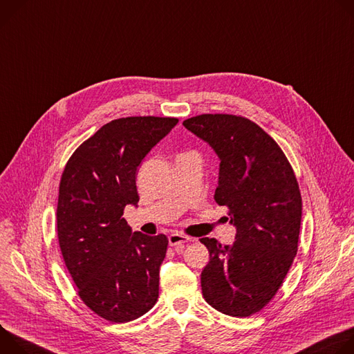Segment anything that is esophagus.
I'll return each instance as SVG.
<instances>
[{
  "label": "esophagus",
  "mask_w": 354,
  "mask_h": 354,
  "mask_svg": "<svg viewBox=\"0 0 354 354\" xmlns=\"http://www.w3.org/2000/svg\"><path fill=\"white\" fill-rule=\"evenodd\" d=\"M191 239L188 236H185V234L183 233H178V232H173L170 236H169V245L170 246H181L187 242H189Z\"/></svg>",
  "instance_id": "obj_1"
}]
</instances>
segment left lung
<instances>
[{"instance_id":"8db88e82","label":"left lung","mask_w":354,"mask_h":354,"mask_svg":"<svg viewBox=\"0 0 354 354\" xmlns=\"http://www.w3.org/2000/svg\"><path fill=\"white\" fill-rule=\"evenodd\" d=\"M183 125L219 159L214 198L229 208L233 245L200 239L209 252L201 272L205 301L230 317H250L276 295L298 250L302 201L286 154L243 116L204 113Z\"/></svg>"}]
</instances>
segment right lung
Returning <instances> with one entry per match:
<instances>
[{"mask_svg": "<svg viewBox=\"0 0 354 354\" xmlns=\"http://www.w3.org/2000/svg\"><path fill=\"white\" fill-rule=\"evenodd\" d=\"M177 118L113 120L68 159L57 201V238L83 302L98 317L124 324L153 308L169 241L132 232L122 216L138 207L136 171Z\"/></svg>", "mask_w": 354, "mask_h": 354, "instance_id": "add662e5", "label": "right lung"}]
</instances>
